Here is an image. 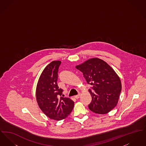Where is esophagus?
Instances as JSON below:
<instances>
[{
  "label": "esophagus",
  "instance_id": "esophagus-1",
  "mask_svg": "<svg viewBox=\"0 0 146 146\" xmlns=\"http://www.w3.org/2000/svg\"><path fill=\"white\" fill-rule=\"evenodd\" d=\"M80 95H81L80 93H79V94H78L77 95L75 96V98H76V99H78V98L80 97Z\"/></svg>",
  "mask_w": 146,
  "mask_h": 146
}]
</instances>
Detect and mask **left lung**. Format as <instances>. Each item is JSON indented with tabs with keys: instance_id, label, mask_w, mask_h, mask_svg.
<instances>
[{
	"instance_id": "left-lung-1",
	"label": "left lung",
	"mask_w": 146,
	"mask_h": 146,
	"mask_svg": "<svg viewBox=\"0 0 146 146\" xmlns=\"http://www.w3.org/2000/svg\"><path fill=\"white\" fill-rule=\"evenodd\" d=\"M76 68L83 73L87 83L91 85L89 90L92 97L88 105L89 110L100 114L111 111L117 106L121 91V82L115 72L98 58L88 60L76 66Z\"/></svg>"
}]
</instances>
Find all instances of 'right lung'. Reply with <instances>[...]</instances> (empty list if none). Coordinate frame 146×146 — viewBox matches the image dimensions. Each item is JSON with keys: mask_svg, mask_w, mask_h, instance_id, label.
Returning a JSON list of instances; mask_svg holds the SVG:
<instances>
[{"mask_svg": "<svg viewBox=\"0 0 146 146\" xmlns=\"http://www.w3.org/2000/svg\"><path fill=\"white\" fill-rule=\"evenodd\" d=\"M61 63L60 61L49 63L43 70L36 89V101L39 108L47 117L56 120L67 118L74 104L70 98L62 97L63 90L57 85L58 71Z\"/></svg>", "mask_w": 146, "mask_h": 146, "instance_id": "obj_1", "label": "right lung"}]
</instances>
